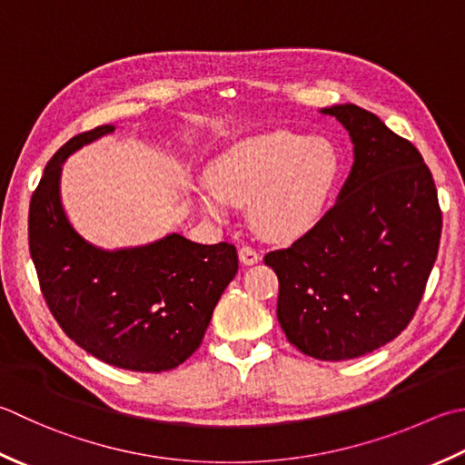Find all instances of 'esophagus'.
<instances>
[{"mask_svg":"<svg viewBox=\"0 0 465 465\" xmlns=\"http://www.w3.org/2000/svg\"><path fill=\"white\" fill-rule=\"evenodd\" d=\"M240 262L243 266H253V263L260 262V253L250 245H243V248H240Z\"/></svg>","mask_w":465,"mask_h":465,"instance_id":"esophagus-1","label":"esophagus"}]
</instances>
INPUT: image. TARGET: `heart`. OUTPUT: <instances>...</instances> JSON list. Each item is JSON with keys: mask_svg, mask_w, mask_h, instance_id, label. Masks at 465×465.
I'll list each match as a JSON object with an SVG mask.
<instances>
[{"mask_svg": "<svg viewBox=\"0 0 465 465\" xmlns=\"http://www.w3.org/2000/svg\"><path fill=\"white\" fill-rule=\"evenodd\" d=\"M339 177V153L321 136L268 131L223 151L207 169L197 205L225 223L230 207L250 205V222L272 240L312 230Z\"/></svg>", "mask_w": 465, "mask_h": 465, "instance_id": "heart-1", "label": "heart"}]
</instances>
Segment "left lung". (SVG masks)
I'll use <instances>...</instances> for the list:
<instances>
[{
  "label": "left lung",
  "mask_w": 465,
  "mask_h": 465,
  "mask_svg": "<svg viewBox=\"0 0 465 465\" xmlns=\"http://www.w3.org/2000/svg\"><path fill=\"white\" fill-rule=\"evenodd\" d=\"M347 129L354 163L336 203L263 262L280 280L278 322L308 357L347 361L401 334L438 258L441 212L421 153L357 104L321 108Z\"/></svg>",
  "instance_id": "obj_1"
}]
</instances>
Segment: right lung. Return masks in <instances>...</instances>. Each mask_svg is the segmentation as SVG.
Segmentation results:
<instances>
[{
	"label": "right lung",
	"mask_w": 465,
	"mask_h": 465,
	"mask_svg": "<svg viewBox=\"0 0 465 465\" xmlns=\"http://www.w3.org/2000/svg\"><path fill=\"white\" fill-rule=\"evenodd\" d=\"M111 133V124L82 133L45 165L30 202V253L45 302L78 347L118 369L171 371L202 344L217 300L238 272V252L175 232L116 250L82 238L62 205V165Z\"/></svg>",
	"instance_id": "obj_1"
}]
</instances>
